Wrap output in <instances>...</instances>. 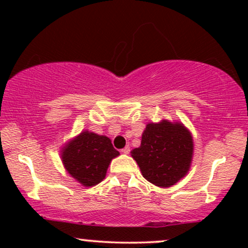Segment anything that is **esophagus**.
I'll use <instances>...</instances> for the list:
<instances>
[{
	"label": "esophagus",
	"instance_id": "obj_1",
	"mask_svg": "<svg viewBox=\"0 0 248 248\" xmlns=\"http://www.w3.org/2000/svg\"><path fill=\"white\" fill-rule=\"evenodd\" d=\"M129 152H130V148L129 147H124V149H122L121 150V153H124V154H129Z\"/></svg>",
	"mask_w": 248,
	"mask_h": 248
}]
</instances>
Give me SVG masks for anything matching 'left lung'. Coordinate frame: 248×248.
Here are the masks:
<instances>
[{
  "instance_id": "8db88e82",
  "label": "left lung",
  "mask_w": 248,
  "mask_h": 248,
  "mask_svg": "<svg viewBox=\"0 0 248 248\" xmlns=\"http://www.w3.org/2000/svg\"><path fill=\"white\" fill-rule=\"evenodd\" d=\"M130 154L148 182L156 186L169 187L189 172L193 139L190 130L179 121L150 122L142 133L141 146Z\"/></svg>"
}]
</instances>
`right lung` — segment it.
I'll return each instance as SVG.
<instances>
[{"label": "right lung", "mask_w": 248, "mask_h": 248, "mask_svg": "<svg viewBox=\"0 0 248 248\" xmlns=\"http://www.w3.org/2000/svg\"><path fill=\"white\" fill-rule=\"evenodd\" d=\"M119 155L109 138L90 130H82L61 150L66 172L86 187L100 183L106 177L110 162Z\"/></svg>", "instance_id": "obj_1"}]
</instances>
